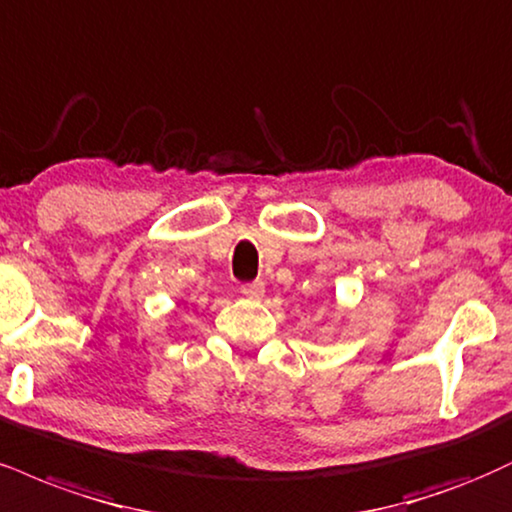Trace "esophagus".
Here are the masks:
<instances>
[{
  "label": "esophagus",
  "mask_w": 512,
  "mask_h": 512,
  "mask_svg": "<svg viewBox=\"0 0 512 512\" xmlns=\"http://www.w3.org/2000/svg\"><path fill=\"white\" fill-rule=\"evenodd\" d=\"M240 293H243L248 300H262L264 298V283L262 281L243 283V286H240Z\"/></svg>",
  "instance_id": "34e87169"
}]
</instances>
